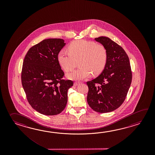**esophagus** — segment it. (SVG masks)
<instances>
[{
  "instance_id": "esophagus-1",
  "label": "esophagus",
  "mask_w": 155,
  "mask_h": 155,
  "mask_svg": "<svg viewBox=\"0 0 155 155\" xmlns=\"http://www.w3.org/2000/svg\"><path fill=\"white\" fill-rule=\"evenodd\" d=\"M80 83V82H79V81H76V82H74V86L78 85V84H79Z\"/></svg>"
}]
</instances>
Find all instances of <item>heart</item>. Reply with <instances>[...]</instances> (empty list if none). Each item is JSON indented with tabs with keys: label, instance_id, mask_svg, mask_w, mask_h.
<instances>
[{
	"label": "heart",
	"instance_id": "b5f03b06",
	"mask_svg": "<svg viewBox=\"0 0 155 155\" xmlns=\"http://www.w3.org/2000/svg\"><path fill=\"white\" fill-rule=\"evenodd\" d=\"M66 51L60 50L57 55L60 66L66 72L74 69L79 61V68L67 74L70 79L80 80L100 74L105 68L108 52L102 44L85 40L73 41L67 47Z\"/></svg>",
	"mask_w": 155,
	"mask_h": 155
}]
</instances>
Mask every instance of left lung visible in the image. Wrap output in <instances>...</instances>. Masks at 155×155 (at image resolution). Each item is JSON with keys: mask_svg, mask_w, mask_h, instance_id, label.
<instances>
[{"mask_svg": "<svg viewBox=\"0 0 155 155\" xmlns=\"http://www.w3.org/2000/svg\"><path fill=\"white\" fill-rule=\"evenodd\" d=\"M108 52L105 69L98 77L86 82L87 101L96 112L105 113L119 108L124 102L132 81L129 57L119 44L108 37L96 38Z\"/></svg>", "mask_w": 155, "mask_h": 155, "instance_id": "obj_1", "label": "left lung"}]
</instances>
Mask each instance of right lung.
<instances>
[{"label": "right lung", "mask_w": 155, "mask_h": 155, "mask_svg": "<svg viewBox=\"0 0 155 155\" xmlns=\"http://www.w3.org/2000/svg\"><path fill=\"white\" fill-rule=\"evenodd\" d=\"M65 45L61 39H48L32 46L24 58L21 84L30 105L45 115L63 111L68 101L72 80L63 79L65 74L57 55Z\"/></svg>", "instance_id": "obj_1"}]
</instances>
